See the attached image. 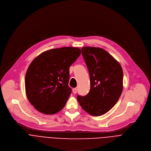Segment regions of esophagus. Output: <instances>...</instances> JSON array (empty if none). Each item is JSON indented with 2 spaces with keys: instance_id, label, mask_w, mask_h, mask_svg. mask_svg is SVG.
Instances as JSON below:
<instances>
[{
  "instance_id": "obj_1",
  "label": "esophagus",
  "mask_w": 151,
  "mask_h": 151,
  "mask_svg": "<svg viewBox=\"0 0 151 151\" xmlns=\"http://www.w3.org/2000/svg\"><path fill=\"white\" fill-rule=\"evenodd\" d=\"M73 93H74V94H76L77 92V89L76 88H74L73 89Z\"/></svg>"
}]
</instances>
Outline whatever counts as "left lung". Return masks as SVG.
<instances>
[{"mask_svg":"<svg viewBox=\"0 0 151 151\" xmlns=\"http://www.w3.org/2000/svg\"><path fill=\"white\" fill-rule=\"evenodd\" d=\"M81 54L90 75L88 94L77 95L81 108L93 116L109 111L117 102L123 88V72L119 63L102 48L83 47Z\"/></svg>","mask_w":151,"mask_h":151,"instance_id":"obj_1","label":"left lung"}]
</instances>
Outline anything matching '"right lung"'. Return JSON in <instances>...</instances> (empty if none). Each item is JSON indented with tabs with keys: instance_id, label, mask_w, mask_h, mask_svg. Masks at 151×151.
Listing matches in <instances>:
<instances>
[{
	"instance_id": "add662e5",
	"label": "right lung",
	"mask_w": 151,
	"mask_h": 151,
	"mask_svg": "<svg viewBox=\"0 0 151 151\" xmlns=\"http://www.w3.org/2000/svg\"><path fill=\"white\" fill-rule=\"evenodd\" d=\"M80 54L78 47L53 49L43 52L30 64L25 77V92L37 111L51 115L65 106L71 93L70 67Z\"/></svg>"
}]
</instances>
